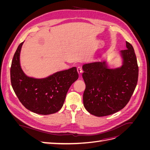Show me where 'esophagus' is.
<instances>
[{
	"mask_svg": "<svg viewBox=\"0 0 150 150\" xmlns=\"http://www.w3.org/2000/svg\"><path fill=\"white\" fill-rule=\"evenodd\" d=\"M77 71H78L79 76H81V74H82V73H83V70H82V69H81V67H78V68H77Z\"/></svg>",
	"mask_w": 150,
	"mask_h": 150,
	"instance_id": "1",
	"label": "esophagus"
}]
</instances>
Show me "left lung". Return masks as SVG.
I'll return each instance as SVG.
<instances>
[{
    "label": "left lung",
    "mask_w": 150,
    "mask_h": 150,
    "mask_svg": "<svg viewBox=\"0 0 150 150\" xmlns=\"http://www.w3.org/2000/svg\"><path fill=\"white\" fill-rule=\"evenodd\" d=\"M126 46L127 49L119 53L120 67H111L106 57L83 64V104L90 114L98 117L114 114L126 105L133 94L138 67L133 46L128 42Z\"/></svg>",
    "instance_id": "left-lung-1"
}]
</instances>
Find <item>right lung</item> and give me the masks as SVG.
<instances>
[{
  "mask_svg": "<svg viewBox=\"0 0 150 150\" xmlns=\"http://www.w3.org/2000/svg\"><path fill=\"white\" fill-rule=\"evenodd\" d=\"M24 42L18 46L11 67L12 88L25 108L36 114L47 115L59 111L67 93L78 79L76 67L58 71L44 78H34L22 70L20 56Z\"/></svg>",
  "mask_w": 150,
  "mask_h": 150,
  "instance_id": "right-lung-1",
  "label": "right lung"
}]
</instances>
